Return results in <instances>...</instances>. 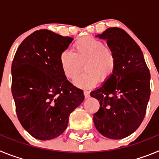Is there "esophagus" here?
<instances>
[{
  "label": "esophagus",
  "mask_w": 159,
  "mask_h": 159,
  "mask_svg": "<svg viewBox=\"0 0 159 159\" xmlns=\"http://www.w3.org/2000/svg\"><path fill=\"white\" fill-rule=\"evenodd\" d=\"M84 96H85V98H86V99L89 98V97H90V92H88V91H84Z\"/></svg>",
  "instance_id": "esophagus-1"
}]
</instances>
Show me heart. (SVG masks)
<instances>
[{
    "label": "heart",
    "instance_id": "obj_1",
    "mask_svg": "<svg viewBox=\"0 0 159 159\" xmlns=\"http://www.w3.org/2000/svg\"><path fill=\"white\" fill-rule=\"evenodd\" d=\"M73 51L65 50L60 56L64 75L73 80L80 72L84 64L86 71L75 80V84L89 88L97 83L106 82L113 75L116 65L115 53L100 40L86 36L73 43Z\"/></svg>",
    "mask_w": 159,
    "mask_h": 159
}]
</instances>
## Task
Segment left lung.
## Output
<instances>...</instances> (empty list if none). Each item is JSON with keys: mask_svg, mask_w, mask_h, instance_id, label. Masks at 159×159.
Returning <instances> with one entry per match:
<instances>
[{"mask_svg": "<svg viewBox=\"0 0 159 159\" xmlns=\"http://www.w3.org/2000/svg\"><path fill=\"white\" fill-rule=\"evenodd\" d=\"M95 36L107 40L116 65L112 76L90 94L100 104L94 124L105 137L121 139L134 133L144 119L151 74L141 48L124 30L109 28Z\"/></svg>", "mask_w": 159, "mask_h": 159, "instance_id": "obj_1", "label": "left lung"}]
</instances>
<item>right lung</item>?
Returning a JSON list of instances; mask_svg holds the SVG:
<instances>
[{
  "mask_svg": "<svg viewBox=\"0 0 159 159\" xmlns=\"http://www.w3.org/2000/svg\"><path fill=\"white\" fill-rule=\"evenodd\" d=\"M73 38L47 29L32 32L22 41L12 64V94L18 119L40 140H50L65 130L70 114L84 99V92L67 80L60 54Z\"/></svg>",
  "mask_w": 159,
  "mask_h": 159,
  "instance_id": "right-lung-1",
  "label": "right lung"
}]
</instances>
